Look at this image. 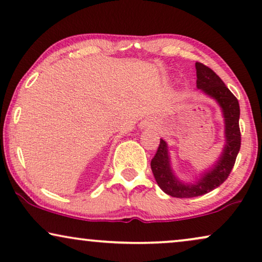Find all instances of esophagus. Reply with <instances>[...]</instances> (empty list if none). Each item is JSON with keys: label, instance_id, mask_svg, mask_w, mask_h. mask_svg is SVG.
<instances>
[{"label": "esophagus", "instance_id": "obj_1", "mask_svg": "<svg viewBox=\"0 0 262 262\" xmlns=\"http://www.w3.org/2000/svg\"><path fill=\"white\" fill-rule=\"evenodd\" d=\"M144 125H147V124H145V123H144Z\"/></svg>", "mask_w": 262, "mask_h": 262}]
</instances>
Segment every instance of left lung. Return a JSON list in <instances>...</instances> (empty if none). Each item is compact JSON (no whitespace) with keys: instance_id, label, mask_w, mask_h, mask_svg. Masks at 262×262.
I'll list each match as a JSON object with an SVG mask.
<instances>
[{"instance_id":"8db88e82","label":"left lung","mask_w":262,"mask_h":262,"mask_svg":"<svg viewBox=\"0 0 262 262\" xmlns=\"http://www.w3.org/2000/svg\"><path fill=\"white\" fill-rule=\"evenodd\" d=\"M196 86L198 89L216 101L222 108L225 124V145L222 154L213 167L203 172L195 183H184L178 178L171 167L168 147L164 139H160L158 151L151 159L150 167L155 181L162 191L178 199L196 198L212 191L222 185L232 171L241 148L239 131V103L224 81L209 67L196 62Z\"/></svg>"}]
</instances>
